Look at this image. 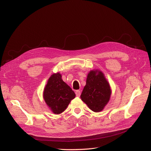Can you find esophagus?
<instances>
[{
    "label": "esophagus",
    "instance_id": "obj_1",
    "mask_svg": "<svg viewBox=\"0 0 151 151\" xmlns=\"http://www.w3.org/2000/svg\"><path fill=\"white\" fill-rule=\"evenodd\" d=\"M76 94L77 96L79 97L80 96H81V91H79V90H77V91H76Z\"/></svg>",
    "mask_w": 151,
    "mask_h": 151
}]
</instances>
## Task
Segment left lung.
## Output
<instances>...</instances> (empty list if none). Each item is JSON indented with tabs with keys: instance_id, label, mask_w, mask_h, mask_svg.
Listing matches in <instances>:
<instances>
[{
	"instance_id": "obj_1",
	"label": "left lung",
	"mask_w": 151,
	"mask_h": 151,
	"mask_svg": "<svg viewBox=\"0 0 151 151\" xmlns=\"http://www.w3.org/2000/svg\"><path fill=\"white\" fill-rule=\"evenodd\" d=\"M110 87L101 72L91 71L81 98L94 112L102 111L109 100Z\"/></svg>"
}]
</instances>
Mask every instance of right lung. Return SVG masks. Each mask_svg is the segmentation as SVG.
Segmentation results:
<instances>
[{
  "instance_id": "1",
  "label": "right lung",
  "mask_w": 151,
  "mask_h": 151,
  "mask_svg": "<svg viewBox=\"0 0 151 151\" xmlns=\"http://www.w3.org/2000/svg\"><path fill=\"white\" fill-rule=\"evenodd\" d=\"M75 97L76 94L62 81L60 74H53L50 77L44 90L43 98L53 113L60 114L64 111Z\"/></svg>"
}]
</instances>
